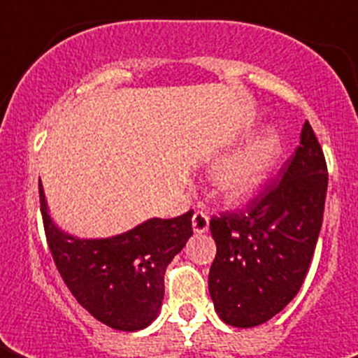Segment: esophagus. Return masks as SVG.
Returning <instances> with one entry per match:
<instances>
[{"label":"esophagus","instance_id":"obj_1","mask_svg":"<svg viewBox=\"0 0 358 358\" xmlns=\"http://www.w3.org/2000/svg\"><path fill=\"white\" fill-rule=\"evenodd\" d=\"M193 230H195L196 234H202V232H206L210 229V217H208L206 212H202V210H196L193 213Z\"/></svg>","mask_w":358,"mask_h":358}]
</instances>
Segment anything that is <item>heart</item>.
Instances as JSON below:
<instances>
[{"label":"heart","mask_w":358,"mask_h":358,"mask_svg":"<svg viewBox=\"0 0 358 358\" xmlns=\"http://www.w3.org/2000/svg\"><path fill=\"white\" fill-rule=\"evenodd\" d=\"M278 154V135L273 131H264L215 165L212 173L213 189L223 201L232 204L247 201L266 182Z\"/></svg>","instance_id":"b5f03b06"}]
</instances>
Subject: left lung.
Listing matches in <instances>:
<instances>
[{"instance_id": "left-lung-1", "label": "left lung", "mask_w": 358, "mask_h": 358, "mask_svg": "<svg viewBox=\"0 0 358 358\" xmlns=\"http://www.w3.org/2000/svg\"><path fill=\"white\" fill-rule=\"evenodd\" d=\"M327 182L322 145L305 122L280 176L267 180L245 208L210 219L217 255L208 286L224 323L262 325L297 295L322 229Z\"/></svg>"}]
</instances>
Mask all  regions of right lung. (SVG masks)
Wrapping results in <instances>:
<instances>
[{"instance_id": "right-lung-1", "label": "right lung", "mask_w": 358, "mask_h": 358, "mask_svg": "<svg viewBox=\"0 0 358 358\" xmlns=\"http://www.w3.org/2000/svg\"><path fill=\"white\" fill-rule=\"evenodd\" d=\"M41 193L46 241L70 294L98 322L139 331L156 320L165 269L193 236V210L174 219H148L109 239H78L53 224Z\"/></svg>"}]
</instances>
